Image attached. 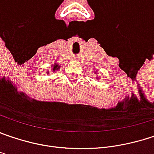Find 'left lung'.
Instances as JSON below:
<instances>
[{
	"instance_id": "left-lung-1",
	"label": "left lung",
	"mask_w": 154,
	"mask_h": 154,
	"mask_svg": "<svg viewBox=\"0 0 154 154\" xmlns=\"http://www.w3.org/2000/svg\"><path fill=\"white\" fill-rule=\"evenodd\" d=\"M95 74H96V79H97V80H98V79H99V76H97V71H95Z\"/></svg>"
}]
</instances>
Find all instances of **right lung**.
I'll return each mask as SVG.
<instances>
[{
	"label": "right lung",
	"instance_id": "add662e5",
	"mask_svg": "<svg viewBox=\"0 0 154 154\" xmlns=\"http://www.w3.org/2000/svg\"><path fill=\"white\" fill-rule=\"evenodd\" d=\"M60 65L57 64V63H53L52 64V66H51V72H56V71H58L59 69H60ZM47 74L49 75L50 74V70L47 72Z\"/></svg>",
	"mask_w": 154,
	"mask_h": 154
}]
</instances>
